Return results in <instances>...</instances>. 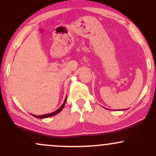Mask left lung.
Instances as JSON below:
<instances>
[{"label":"left lung","mask_w":156,"mask_h":156,"mask_svg":"<svg viewBox=\"0 0 156 156\" xmlns=\"http://www.w3.org/2000/svg\"><path fill=\"white\" fill-rule=\"evenodd\" d=\"M122 110H124V109H122Z\"/></svg>","instance_id":"left-lung-1"}]
</instances>
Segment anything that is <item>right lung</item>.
<instances>
[{
  "label": "right lung",
  "instance_id": "add662e5",
  "mask_svg": "<svg viewBox=\"0 0 156 156\" xmlns=\"http://www.w3.org/2000/svg\"><path fill=\"white\" fill-rule=\"evenodd\" d=\"M66 101H67V97H66V98H65V100H64V101L63 104L62 105V106H61L59 108L57 109L56 111H55V112H52V113H50V114H43V115H39V116H37V115H34V114H31V115L33 116V117H36V118H39V119H44V118H48V117H52V116H54V115H55V114H58V113H59V112H61V111H62V109H63L64 106V105H65V103H66Z\"/></svg>",
  "mask_w": 156,
  "mask_h": 156
}]
</instances>
